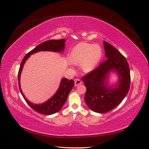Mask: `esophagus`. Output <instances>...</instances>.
<instances>
[{"label": "esophagus", "instance_id": "1", "mask_svg": "<svg viewBox=\"0 0 149 149\" xmlns=\"http://www.w3.org/2000/svg\"><path fill=\"white\" fill-rule=\"evenodd\" d=\"M75 86H77L81 84V81L79 79H75Z\"/></svg>", "mask_w": 149, "mask_h": 149}]
</instances>
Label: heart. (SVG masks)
<instances>
[{
	"label": "heart",
	"mask_w": 149,
	"mask_h": 149,
	"mask_svg": "<svg viewBox=\"0 0 149 149\" xmlns=\"http://www.w3.org/2000/svg\"><path fill=\"white\" fill-rule=\"evenodd\" d=\"M101 56V49L96 44L81 43L74 47L70 54V61L75 64H80L84 72L88 73L94 70Z\"/></svg>",
	"instance_id": "1"
}]
</instances>
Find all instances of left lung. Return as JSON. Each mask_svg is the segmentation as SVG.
<instances>
[{"label":"left lung","mask_w":149,"mask_h":149,"mask_svg":"<svg viewBox=\"0 0 149 149\" xmlns=\"http://www.w3.org/2000/svg\"><path fill=\"white\" fill-rule=\"evenodd\" d=\"M107 59L82 78L86 91L85 101L93 111L106 113L116 107L127 95L130 86V71L125 56L111 44L104 41ZM118 74L117 83L108 84L109 74Z\"/></svg>","instance_id":"obj_1"}]
</instances>
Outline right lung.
Instances as JSON below:
<instances>
[{
  "label": "right lung",
  "mask_w": 149,
  "mask_h": 149,
  "mask_svg": "<svg viewBox=\"0 0 149 149\" xmlns=\"http://www.w3.org/2000/svg\"><path fill=\"white\" fill-rule=\"evenodd\" d=\"M65 40H51L44 42L36 48L26 54V56L22 60L20 68L18 72V84L19 90L22 96H23L26 102L28 105L37 112L43 115H52L59 111L67 100L68 95L70 92L72 88L74 86V81L72 79L69 80L68 79L63 78L61 79L59 85V88L55 94L52 96L48 100L41 104H34L29 101L24 95L22 92L20 86V76L22 70H23L24 64L27 59L29 58L31 54L42 51H49L53 52L62 53L64 51L65 47Z\"/></svg>",
  "instance_id": "obj_1"
}]
</instances>
